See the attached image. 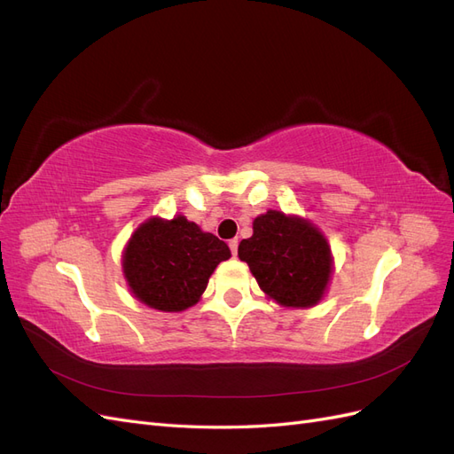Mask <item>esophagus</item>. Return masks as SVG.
I'll return each instance as SVG.
<instances>
[{
  "instance_id": "obj_1",
  "label": "esophagus",
  "mask_w": 454,
  "mask_h": 454,
  "mask_svg": "<svg viewBox=\"0 0 454 454\" xmlns=\"http://www.w3.org/2000/svg\"><path fill=\"white\" fill-rule=\"evenodd\" d=\"M229 248H231L232 255H237V252H239V239H232V240H229Z\"/></svg>"
}]
</instances>
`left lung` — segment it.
I'll return each mask as SVG.
<instances>
[{"instance_id":"8db88e82","label":"left lung","mask_w":454,"mask_h":454,"mask_svg":"<svg viewBox=\"0 0 454 454\" xmlns=\"http://www.w3.org/2000/svg\"><path fill=\"white\" fill-rule=\"evenodd\" d=\"M263 294L287 309H310L324 299L333 255L322 231L309 219L267 210L254 219V235L239 244Z\"/></svg>"}]
</instances>
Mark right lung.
<instances>
[{"label": "right lung", "instance_id": "obj_1", "mask_svg": "<svg viewBox=\"0 0 454 454\" xmlns=\"http://www.w3.org/2000/svg\"><path fill=\"white\" fill-rule=\"evenodd\" d=\"M229 257L223 240L185 215H153L132 232L121 265L140 303L160 312H182L199 303L212 272Z\"/></svg>", "mask_w": 454, "mask_h": 454}]
</instances>
